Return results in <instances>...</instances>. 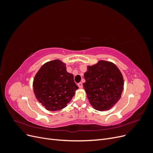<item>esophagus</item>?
Returning <instances> with one entry per match:
<instances>
[{"label":"esophagus","mask_w":153,"mask_h":153,"mask_svg":"<svg viewBox=\"0 0 153 153\" xmlns=\"http://www.w3.org/2000/svg\"><path fill=\"white\" fill-rule=\"evenodd\" d=\"M77 85H78V87H79V88H80V89H82V88L83 87V84H82V82H80V83H78V84Z\"/></svg>","instance_id":"esophagus-1"}]
</instances>
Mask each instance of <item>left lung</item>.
<instances>
[{
  "mask_svg": "<svg viewBox=\"0 0 153 153\" xmlns=\"http://www.w3.org/2000/svg\"><path fill=\"white\" fill-rule=\"evenodd\" d=\"M83 84L87 98L93 108L99 111L109 110L121 98L124 80L114 64L100 61L87 67Z\"/></svg>",
  "mask_w": 153,
  "mask_h": 153,
  "instance_id": "1",
  "label": "left lung"
}]
</instances>
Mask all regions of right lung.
Here are the masks:
<instances>
[{
  "mask_svg": "<svg viewBox=\"0 0 153 153\" xmlns=\"http://www.w3.org/2000/svg\"><path fill=\"white\" fill-rule=\"evenodd\" d=\"M33 87L36 98L50 111L66 107L78 89L73 75L66 71V64L59 60L46 63L39 69Z\"/></svg>",
  "mask_w": 153,
  "mask_h": 153,
  "instance_id": "obj_1",
  "label": "right lung"
}]
</instances>
